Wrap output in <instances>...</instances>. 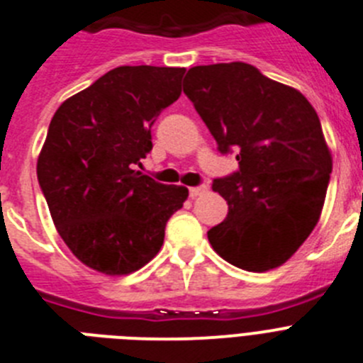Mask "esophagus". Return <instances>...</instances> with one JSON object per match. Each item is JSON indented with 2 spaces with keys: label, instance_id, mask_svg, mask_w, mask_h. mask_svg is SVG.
<instances>
[{
  "label": "esophagus",
  "instance_id": "1",
  "mask_svg": "<svg viewBox=\"0 0 363 363\" xmlns=\"http://www.w3.org/2000/svg\"><path fill=\"white\" fill-rule=\"evenodd\" d=\"M203 192H207V185H198V187L189 189V196L196 198V196H201Z\"/></svg>",
  "mask_w": 363,
  "mask_h": 363
}]
</instances>
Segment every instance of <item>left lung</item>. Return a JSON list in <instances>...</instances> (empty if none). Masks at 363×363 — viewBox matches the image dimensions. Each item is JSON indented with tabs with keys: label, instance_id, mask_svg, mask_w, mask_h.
<instances>
[{
	"label": "left lung",
	"instance_id": "1",
	"mask_svg": "<svg viewBox=\"0 0 363 363\" xmlns=\"http://www.w3.org/2000/svg\"><path fill=\"white\" fill-rule=\"evenodd\" d=\"M184 92L218 150L238 160L213 182L229 213L207 233L211 245L245 271L285 264L318 223L333 171L318 114L296 89L242 62L192 67Z\"/></svg>",
	"mask_w": 363,
	"mask_h": 363
}]
</instances>
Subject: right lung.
I'll use <instances>...</instances> for the list:
<instances>
[{"label":"right lung","mask_w":363,"mask_h":363,"mask_svg":"<svg viewBox=\"0 0 363 363\" xmlns=\"http://www.w3.org/2000/svg\"><path fill=\"white\" fill-rule=\"evenodd\" d=\"M185 69L118 67L60 105L38 158L57 233L91 269L120 277L158 255L189 191L143 172L150 127L182 94Z\"/></svg>","instance_id":"add662e5"}]
</instances>
